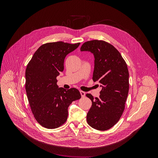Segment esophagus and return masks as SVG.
<instances>
[{
	"mask_svg": "<svg viewBox=\"0 0 158 158\" xmlns=\"http://www.w3.org/2000/svg\"><path fill=\"white\" fill-rule=\"evenodd\" d=\"M80 94L82 96V98H84L85 96V93L84 92V91H80Z\"/></svg>",
	"mask_w": 158,
	"mask_h": 158,
	"instance_id": "esophagus-1",
	"label": "esophagus"
}]
</instances>
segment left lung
Masks as SVG:
<instances>
[{"label": "left lung", "mask_w": 158, "mask_h": 158, "mask_svg": "<svg viewBox=\"0 0 158 158\" xmlns=\"http://www.w3.org/2000/svg\"><path fill=\"white\" fill-rule=\"evenodd\" d=\"M81 51L94 55L93 79L102 87L99 98L86 94L92 101L87 114V122L97 130L109 129L118 122L124 110L129 87L127 66L119 52L103 40L85 42Z\"/></svg>", "instance_id": "left-lung-1"}]
</instances>
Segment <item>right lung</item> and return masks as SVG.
<instances>
[{
  "label": "right lung",
  "instance_id": "obj_1",
  "mask_svg": "<svg viewBox=\"0 0 158 158\" xmlns=\"http://www.w3.org/2000/svg\"><path fill=\"white\" fill-rule=\"evenodd\" d=\"M80 43L62 41L47 43L35 51L26 70V91L33 115L43 127L55 129L68 116V107L79 99L76 88L65 89L57 85L56 77L64 71L66 56L76 49Z\"/></svg>",
  "mask_w": 158,
  "mask_h": 158
}]
</instances>
